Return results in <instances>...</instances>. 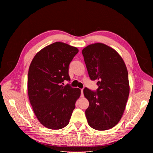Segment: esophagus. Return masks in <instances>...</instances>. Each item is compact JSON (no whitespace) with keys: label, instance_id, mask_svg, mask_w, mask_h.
<instances>
[{"label":"esophagus","instance_id":"34e87169","mask_svg":"<svg viewBox=\"0 0 153 153\" xmlns=\"http://www.w3.org/2000/svg\"><path fill=\"white\" fill-rule=\"evenodd\" d=\"M81 96L82 97L84 96V90H83V89H81Z\"/></svg>","mask_w":153,"mask_h":153}]
</instances>
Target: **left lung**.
Returning <instances> with one entry per match:
<instances>
[{"label":"left lung","mask_w":153,"mask_h":153,"mask_svg":"<svg viewBox=\"0 0 153 153\" xmlns=\"http://www.w3.org/2000/svg\"><path fill=\"white\" fill-rule=\"evenodd\" d=\"M82 53L91 80L98 85L96 91L84 89L89 102L87 123L96 130H106L119 123L126 107L129 93L127 68L116 51L105 44L90 45Z\"/></svg>","instance_id":"1"}]
</instances>
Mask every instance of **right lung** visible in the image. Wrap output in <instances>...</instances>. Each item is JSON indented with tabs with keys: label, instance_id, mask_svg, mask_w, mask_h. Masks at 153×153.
<instances>
[{
	"label": "right lung",
	"instance_id": "right-lung-1",
	"mask_svg": "<svg viewBox=\"0 0 153 153\" xmlns=\"http://www.w3.org/2000/svg\"><path fill=\"white\" fill-rule=\"evenodd\" d=\"M78 52L76 47L55 42L37 53L28 73V94L36 117L44 126L60 129L69 123L80 89L69 82V66Z\"/></svg>",
	"mask_w": 153,
	"mask_h": 153
}]
</instances>
